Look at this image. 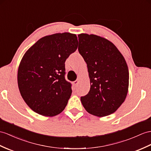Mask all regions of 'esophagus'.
<instances>
[{
    "mask_svg": "<svg viewBox=\"0 0 151 151\" xmlns=\"http://www.w3.org/2000/svg\"><path fill=\"white\" fill-rule=\"evenodd\" d=\"M79 82V81L78 79H77V80L73 82V85H74L75 86H78V84Z\"/></svg>",
    "mask_w": 151,
    "mask_h": 151,
    "instance_id": "34e87169",
    "label": "esophagus"
}]
</instances>
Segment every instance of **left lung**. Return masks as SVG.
<instances>
[{"label":"left lung","instance_id":"1","mask_svg":"<svg viewBox=\"0 0 151 151\" xmlns=\"http://www.w3.org/2000/svg\"><path fill=\"white\" fill-rule=\"evenodd\" d=\"M80 54L87 64L90 90L81 97L91 115L102 117L115 112L128 92L129 70L122 54L108 40L95 35H78Z\"/></svg>","mask_w":151,"mask_h":151}]
</instances>
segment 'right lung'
Returning <instances> with one entry per match:
<instances>
[{"label": "right lung", "mask_w": 151, "mask_h": 151, "mask_svg": "<svg viewBox=\"0 0 151 151\" xmlns=\"http://www.w3.org/2000/svg\"><path fill=\"white\" fill-rule=\"evenodd\" d=\"M78 46L76 35L56 33L40 38L25 53L18 67V86L32 111L45 116L63 111L72 92L65 79V63Z\"/></svg>", "instance_id": "1"}]
</instances>
